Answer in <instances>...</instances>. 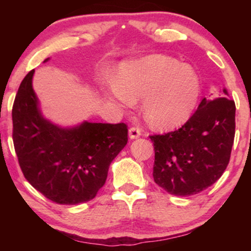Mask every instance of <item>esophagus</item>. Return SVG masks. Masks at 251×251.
Here are the masks:
<instances>
[{
	"instance_id": "obj_1",
	"label": "esophagus",
	"mask_w": 251,
	"mask_h": 251,
	"mask_svg": "<svg viewBox=\"0 0 251 251\" xmlns=\"http://www.w3.org/2000/svg\"><path fill=\"white\" fill-rule=\"evenodd\" d=\"M142 135V129L137 128V126H132V128L129 129V137L131 139H136Z\"/></svg>"
}]
</instances>
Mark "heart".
<instances>
[{
	"label": "heart",
	"instance_id": "b5f03b06",
	"mask_svg": "<svg viewBox=\"0 0 251 251\" xmlns=\"http://www.w3.org/2000/svg\"><path fill=\"white\" fill-rule=\"evenodd\" d=\"M108 97L122 107L143 98V113L153 128L171 130L193 115L201 96L199 75L190 65L151 54L120 65L115 81L107 84Z\"/></svg>",
	"mask_w": 251,
	"mask_h": 251
}]
</instances>
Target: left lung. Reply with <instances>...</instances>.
I'll use <instances>...</instances> for the list:
<instances>
[{
  "mask_svg": "<svg viewBox=\"0 0 251 251\" xmlns=\"http://www.w3.org/2000/svg\"><path fill=\"white\" fill-rule=\"evenodd\" d=\"M203 98L191 119L176 131L150 136L155 160L154 181L168 193L188 197L222 177L235 135V102Z\"/></svg>",
  "mask_w": 251,
  "mask_h": 251,
  "instance_id": "obj_1",
  "label": "left lung"
}]
</instances>
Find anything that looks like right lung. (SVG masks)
Returning <instances> with one entry per match:
<instances>
[{
	"mask_svg": "<svg viewBox=\"0 0 251 251\" xmlns=\"http://www.w3.org/2000/svg\"><path fill=\"white\" fill-rule=\"evenodd\" d=\"M34 72L24 77L12 107V138L20 169L52 202L72 205L90 201L104 186L109 164L128 143L126 125H53L41 113L32 85Z\"/></svg>",
	"mask_w": 251,
	"mask_h": 251,
	"instance_id": "right-lung-1",
	"label": "right lung"
}]
</instances>
